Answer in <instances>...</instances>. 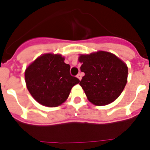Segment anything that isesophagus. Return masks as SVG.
<instances>
[{"label": "esophagus", "mask_w": 150, "mask_h": 150, "mask_svg": "<svg viewBox=\"0 0 150 150\" xmlns=\"http://www.w3.org/2000/svg\"><path fill=\"white\" fill-rule=\"evenodd\" d=\"M82 74H81V73H79V74H78V75H76V77H77L78 79H79V80L82 79Z\"/></svg>", "instance_id": "esophagus-1"}]
</instances>
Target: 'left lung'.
Segmentation results:
<instances>
[{
    "instance_id": "8db88e82",
    "label": "left lung",
    "mask_w": 150,
    "mask_h": 150,
    "mask_svg": "<svg viewBox=\"0 0 150 150\" xmlns=\"http://www.w3.org/2000/svg\"><path fill=\"white\" fill-rule=\"evenodd\" d=\"M81 71L85 75L80 81L88 100L96 106L109 104L125 89L128 67L114 54L106 51L81 55Z\"/></svg>"
}]
</instances>
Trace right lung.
Wrapping results in <instances>:
<instances>
[{"mask_svg": "<svg viewBox=\"0 0 150 150\" xmlns=\"http://www.w3.org/2000/svg\"><path fill=\"white\" fill-rule=\"evenodd\" d=\"M59 54L39 57L26 68L27 89L35 100L47 107H55L67 100L71 89L80 82L70 74V65Z\"/></svg>", "mask_w": 150, "mask_h": 150, "instance_id": "add662e5", "label": "right lung"}]
</instances>
